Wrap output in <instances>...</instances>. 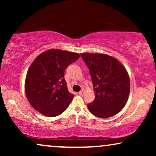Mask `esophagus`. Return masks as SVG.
Returning <instances> with one entry per match:
<instances>
[{
    "label": "esophagus",
    "mask_w": 156,
    "mask_h": 156,
    "mask_svg": "<svg viewBox=\"0 0 156 156\" xmlns=\"http://www.w3.org/2000/svg\"><path fill=\"white\" fill-rule=\"evenodd\" d=\"M79 94H80V96H83L84 94V91H80V92H79Z\"/></svg>",
    "instance_id": "obj_1"
}]
</instances>
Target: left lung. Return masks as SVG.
Segmentation results:
<instances>
[{
	"mask_svg": "<svg viewBox=\"0 0 156 156\" xmlns=\"http://www.w3.org/2000/svg\"><path fill=\"white\" fill-rule=\"evenodd\" d=\"M89 70L95 99L87 104L91 114L106 119L114 116L126 104L130 80L125 67L114 57L105 54L82 53Z\"/></svg>",
	"mask_w": 156,
	"mask_h": 156,
	"instance_id": "1",
	"label": "left lung"
}]
</instances>
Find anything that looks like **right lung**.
<instances>
[{
	"instance_id": "add662e5",
	"label": "right lung",
	"mask_w": 156,
	"mask_h": 156,
	"mask_svg": "<svg viewBox=\"0 0 156 156\" xmlns=\"http://www.w3.org/2000/svg\"><path fill=\"white\" fill-rule=\"evenodd\" d=\"M79 53L52 49L40 54L27 71L25 90L31 106L49 117L67 109L74 94L68 91L65 70L77 60Z\"/></svg>"
}]
</instances>
